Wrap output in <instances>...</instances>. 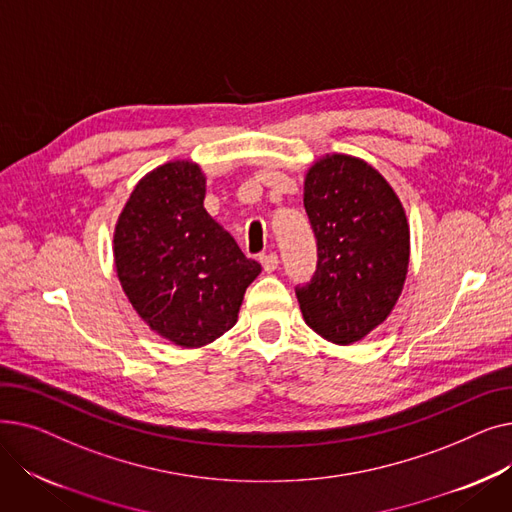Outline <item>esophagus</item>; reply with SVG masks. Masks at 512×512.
Here are the masks:
<instances>
[{
	"label": "esophagus",
	"instance_id": "34e87169",
	"mask_svg": "<svg viewBox=\"0 0 512 512\" xmlns=\"http://www.w3.org/2000/svg\"><path fill=\"white\" fill-rule=\"evenodd\" d=\"M259 261H261L265 272H274L276 267H278V263H280L276 253H263V255H259Z\"/></svg>",
	"mask_w": 512,
	"mask_h": 512
}]
</instances>
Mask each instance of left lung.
Here are the masks:
<instances>
[{
  "label": "left lung",
  "instance_id": "left-lung-1",
  "mask_svg": "<svg viewBox=\"0 0 512 512\" xmlns=\"http://www.w3.org/2000/svg\"><path fill=\"white\" fill-rule=\"evenodd\" d=\"M317 267L297 299L307 326L334 344L365 338L390 315L409 267L407 215L363 159L326 155L305 178Z\"/></svg>",
  "mask_w": 512,
  "mask_h": 512
}]
</instances>
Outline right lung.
<instances>
[{
  "label": "right lung",
  "instance_id": "obj_1",
  "mask_svg": "<svg viewBox=\"0 0 512 512\" xmlns=\"http://www.w3.org/2000/svg\"><path fill=\"white\" fill-rule=\"evenodd\" d=\"M205 176L172 161L134 188L114 234V257L128 301L149 328L195 348L220 338L238 317L261 265L203 207Z\"/></svg>",
  "mask_w": 512,
  "mask_h": 512
}]
</instances>
